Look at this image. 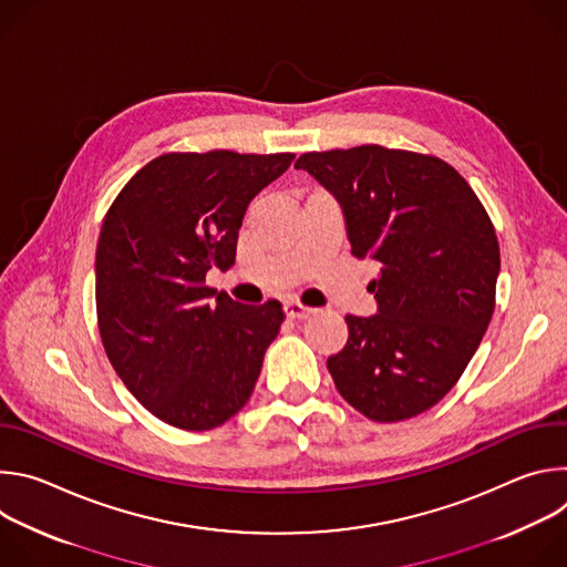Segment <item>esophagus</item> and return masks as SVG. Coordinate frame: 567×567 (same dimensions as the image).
<instances>
[{"label":"esophagus","mask_w":567,"mask_h":567,"mask_svg":"<svg viewBox=\"0 0 567 567\" xmlns=\"http://www.w3.org/2000/svg\"><path fill=\"white\" fill-rule=\"evenodd\" d=\"M285 313H287V318H291V320H300V318H309V316L313 313V309H311V307H305V305H300V302H287V305H285Z\"/></svg>","instance_id":"esophagus-1"}]
</instances>
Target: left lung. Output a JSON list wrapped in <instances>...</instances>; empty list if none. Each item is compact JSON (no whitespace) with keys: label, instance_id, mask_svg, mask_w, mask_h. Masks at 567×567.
I'll return each instance as SVG.
<instances>
[{"label":"left lung","instance_id":"left-lung-1","mask_svg":"<svg viewBox=\"0 0 567 567\" xmlns=\"http://www.w3.org/2000/svg\"><path fill=\"white\" fill-rule=\"evenodd\" d=\"M339 202L352 256L379 262L372 316H346L328 359L341 396L372 422L411 420L457 383L489 328L501 271L494 224L446 161L359 145L296 161Z\"/></svg>","mask_w":567,"mask_h":567}]
</instances>
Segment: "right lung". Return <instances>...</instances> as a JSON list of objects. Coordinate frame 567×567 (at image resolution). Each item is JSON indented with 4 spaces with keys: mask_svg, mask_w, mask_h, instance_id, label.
<instances>
[{
    "mask_svg": "<svg viewBox=\"0 0 567 567\" xmlns=\"http://www.w3.org/2000/svg\"><path fill=\"white\" fill-rule=\"evenodd\" d=\"M293 154L171 152L143 166L105 215L96 247L99 330L121 381L175 429L210 431L249 401L282 305L206 287L235 262L251 199Z\"/></svg>",
    "mask_w": 567,
    "mask_h": 567,
    "instance_id": "right-lung-1",
    "label": "right lung"
}]
</instances>
